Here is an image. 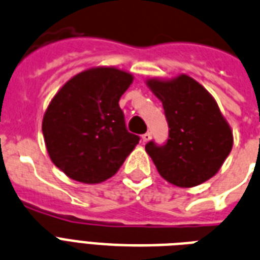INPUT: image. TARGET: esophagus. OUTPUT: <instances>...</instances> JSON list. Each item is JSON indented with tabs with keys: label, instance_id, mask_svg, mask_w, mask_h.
<instances>
[{
	"label": "esophagus",
	"instance_id": "esophagus-1",
	"mask_svg": "<svg viewBox=\"0 0 260 260\" xmlns=\"http://www.w3.org/2000/svg\"><path fill=\"white\" fill-rule=\"evenodd\" d=\"M150 138H152V134H150V133H145L144 136H142V141H144V142H148L149 140H150Z\"/></svg>",
	"mask_w": 260,
	"mask_h": 260
}]
</instances>
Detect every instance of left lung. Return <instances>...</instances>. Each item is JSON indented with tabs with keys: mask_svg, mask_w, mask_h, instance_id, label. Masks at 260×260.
I'll use <instances>...</instances> for the list:
<instances>
[{
	"mask_svg": "<svg viewBox=\"0 0 260 260\" xmlns=\"http://www.w3.org/2000/svg\"><path fill=\"white\" fill-rule=\"evenodd\" d=\"M162 103L168 140L145 145L158 174L178 187H194L218 172L233 146L232 130L216 100L187 74L146 81Z\"/></svg>",
	"mask_w": 260,
	"mask_h": 260,
	"instance_id": "8db88e82",
	"label": "left lung"
}]
</instances>
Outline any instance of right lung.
Returning <instances> with one entry per match:
<instances>
[{
	"label": "right lung",
	"mask_w": 260,
	"mask_h": 260,
	"mask_svg": "<svg viewBox=\"0 0 260 260\" xmlns=\"http://www.w3.org/2000/svg\"><path fill=\"white\" fill-rule=\"evenodd\" d=\"M127 72L99 66L70 78L44 112L42 132L51 161L73 180L94 184L118 172L140 137L127 132L120 96Z\"/></svg>",
	"instance_id": "1"
}]
</instances>
